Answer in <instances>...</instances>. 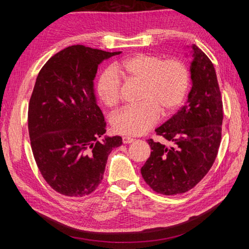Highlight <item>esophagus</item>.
<instances>
[{
	"label": "esophagus",
	"mask_w": 249,
	"mask_h": 249,
	"mask_svg": "<svg viewBox=\"0 0 249 249\" xmlns=\"http://www.w3.org/2000/svg\"><path fill=\"white\" fill-rule=\"evenodd\" d=\"M135 139L130 138V137H123V143L127 144V143H131V142H134Z\"/></svg>",
	"instance_id": "34e87169"
}]
</instances>
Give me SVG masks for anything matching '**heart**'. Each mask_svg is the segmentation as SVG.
Listing matches in <instances>:
<instances>
[{
	"label": "heart",
	"instance_id": "heart-1",
	"mask_svg": "<svg viewBox=\"0 0 249 249\" xmlns=\"http://www.w3.org/2000/svg\"><path fill=\"white\" fill-rule=\"evenodd\" d=\"M120 76L141 84L138 96L140 103L116 113L112 128L118 134L139 136L157 123L160 112L172 114L186 96L189 87V71L178 59L161 61L152 54L139 53L116 63L113 70L104 71L97 80L99 99L109 108L119 104L121 95Z\"/></svg>",
	"mask_w": 249,
	"mask_h": 249
}]
</instances>
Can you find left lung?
Segmentation results:
<instances>
[{"instance_id": "obj_1", "label": "left lung", "mask_w": 249, "mask_h": 249, "mask_svg": "<svg viewBox=\"0 0 249 249\" xmlns=\"http://www.w3.org/2000/svg\"><path fill=\"white\" fill-rule=\"evenodd\" d=\"M187 49L192 54L187 102L155 129L170 145L147 140L152 152L141 168L146 184L167 196L186 193L205 177L221 140L223 102L214 65L196 45Z\"/></svg>"}]
</instances>
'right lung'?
Here are the masks:
<instances>
[{
	"label": "right lung",
	"mask_w": 249,
	"mask_h": 249,
	"mask_svg": "<svg viewBox=\"0 0 249 249\" xmlns=\"http://www.w3.org/2000/svg\"><path fill=\"white\" fill-rule=\"evenodd\" d=\"M120 53L67 47L36 78L28 112L31 146L41 176L62 195L94 192L111 151L122 144L120 136L104 137L106 122L94 89L100 63Z\"/></svg>",
	"instance_id": "add662e5"
}]
</instances>
